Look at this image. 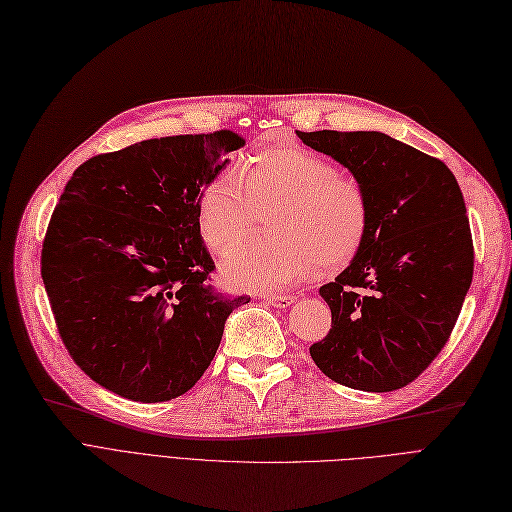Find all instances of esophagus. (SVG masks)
<instances>
[{
    "label": "esophagus",
    "mask_w": 512,
    "mask_h": 512,
    "mask_svg": "<svg viewBox=\"0 0 512 512\" xmlns=\"http://www.w3.org/2000/svg\"><path fill=\"white\" fill-rule=\"evenodd\" d=\"M261 299H263L265 303L274 305V307H286V305H291V303L295 301L293 295H282V293H263Z\"/></svg>",
    "instance_id": "1"
}]
</instances>
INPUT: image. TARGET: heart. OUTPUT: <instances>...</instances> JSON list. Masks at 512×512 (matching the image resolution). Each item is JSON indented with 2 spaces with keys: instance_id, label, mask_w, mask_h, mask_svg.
Segmentation results:
<instances>
[{
  "instance_id": "heart-1",
  "label": "heart",
  "mask_w": 512,
  "mask_h": 512,
  "mask_svg": "<svg viewBox=\"0 0 512 512\" xmlns=\"http://www.w3.org/2000/svg\"><path fill=\"white\" fill-rule=\"evenodd\" d=\"M273 234L231 249L255 225L261 208ZM198 228L240 288H278L303 280L316 265L335 272L358 255L368 232V198L349 175L299 144L270 146L217 171L198 192Z\"/></svg>"
}]
</instances>
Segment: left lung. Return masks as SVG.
I'll list each match as a JSON object with an SVG mask.
<instances>
[{
  "label": "left lung",
  "instance_id": "obj_1",
  "mask_svg": "<svg viewBox=\"0 0 512 512\" xmlns=\"http://www.w3.org/2000/svg\"><path fill=\"white\" fill-rule=\"evenodd\" d=\"M345 165L368 198L362 249L320 288L332 328L309 347L339 385L395 391L446 347L475 268L464 198L435 157L379 131H297Z\"/></svg>",
  "mask_w": 512,
  "mask_h": 512
}]
</instances>
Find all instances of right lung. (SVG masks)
<instances>
[{
  "label": "right lung",
  "mask_w": 512,
  "mask_h": 512,
  "mask_svg": "<svg viewBox=\"0 0 512 512\" xmlns=\"http://www.w3.org/2000/svg\"><path fill=\"white\" fill-rule=\"evenodd\" d=\"M244 138L230 129L154 138L79 165L41 249L58 335L104 389L169 402L201 379L226 318L251 297L211 284L198 192Z\"/></svg>",
  "instance_id": "right-lung-1"
}]
</instances>
